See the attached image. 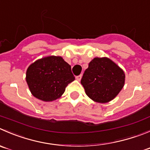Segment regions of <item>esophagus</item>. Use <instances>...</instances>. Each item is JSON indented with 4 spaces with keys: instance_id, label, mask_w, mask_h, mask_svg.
Instances as JSON below:
<instances>
[{
    "instance_id": "obj_1",
    "label": "esophagus",
    "mask_w": 150,
    "mask_h": 150,
    "mask_svg": "<svg viewBox=\"0 0 150 150\" xmlns=\"http://www.w3.org/2000/svg\"><path fill=\"white\" fill-rule=\"evenodd\" d=\"M81 78H82V74H80V75H79V76H76V80H78V81H80L81 80Z\"/></svg>"
}]
</instances>
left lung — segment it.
<instances>
[{
    "label": "left lung",
    "mask_w": 150,
    "mask_h": 150,
    "mask_svg": "<svg viewBox=\"0 0 150 150\" xmlns=\"http://www.w3.org/2000/svg\"><path fill=\"white\" fill-rule=\"evenodd\" d=\"M124 71L106 57L94 58L81 79L85 93L92 100L106 103L116 96L125 85Z\"/></svg>",
    "instance_id": "left-lung-1"
}]
</instances>
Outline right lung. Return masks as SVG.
Returning <instances> with one entry per match:
<instances>
[{
	"label": "right lung",
	"mask_w": 150,
	"mask_h": 150,
	"mask_svg": "<svg viewBox=\"0 0 150 150\" xmlns=\"http://www.w3.org/2000/svg\"><path fill=\"white\" fill-rule=\"evenodd\" d=\"M75 79L71 65L61 57L38 59L26 71V82L35 97L45 102L58 99L67 85Z\"/></svg>",
	"instance_id": "1"
}]
</instances>
